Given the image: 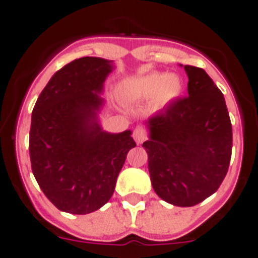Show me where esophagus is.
<instances>
[{
    "mask_svg": "<svg viewBox=\"0 0 258 258\" xmlns=\"http://www.w3.org/2000/svg\"><path fill=\"white\" fill-rule=\"evenodd\" d=\"M133 137H134V139H136L137 143H138V145H141V143H143V142L147 139V132H146L145 127L137 126L133 132Z\"/></svg>",
    "mask_w": 258,
    "mask_h": 258,
    "instance_id": "obj_1",
    "label": "esophagus"
}]
</instances>
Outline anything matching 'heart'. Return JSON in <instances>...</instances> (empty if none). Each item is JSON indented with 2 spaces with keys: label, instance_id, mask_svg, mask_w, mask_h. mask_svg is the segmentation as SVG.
Wrapping results in <instances>:
<instances>
[{
  "label": "heart",
  "instance_id": "heart-1",
  "mask_svg": "<svg viewBox=\"0 0 258 258\" xmlns=\"http://www.w3.org/2000/svg\"><path fill=\"white\" fill-rule=\"evenodd\" d=\"M183 83L175 74L150 73L127 79L120 86L119 92L126 100H146L153 96L156 107H164L181 93Z\"/></svg>",
  "mask_w": 258,
  "mask_h": 258
}]
</instances>
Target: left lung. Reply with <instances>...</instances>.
I'll use <instances>...</instances> for the list:
<instances>
[{
  "label": "left lung",
  "mask_w": 258,
  "mask_h": 258,
  "mask_svg": "<svg viewBox=\"0 0 258 258\" xmlns=\"http://www.w3.org/2000/svg\"><path fill=\"white\" fill-rule=\"evenodd\" d=\"M188 96L146 121L151 183L160 198L190 207L216 192L228 172L233 147L225 98L207 73L185 65Z\"/></svg>",
  "instance_id": "8db88e82"
}]
</instances>
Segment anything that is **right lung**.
Masks as SVG:
<instances>
[{
    "label": "right lung",
    "mask_w": 258,
    "mask_h": 258,
    "mask_svg": "<svg viewBox=\"0 0 258 258\" xmlns=\"http://www.w3.org/2000/svg\"><path fill=\"white\" fill-rule=\"evenodd\" d=\"M110 61L82 57L56 72L32 112L29 155L42 192L58 210L86 215L107 202L127 152L132 132L110 134L96 122L97 93L111 73Z\"/></svg>",
    "instance_id": "1"
}]
</instances>
